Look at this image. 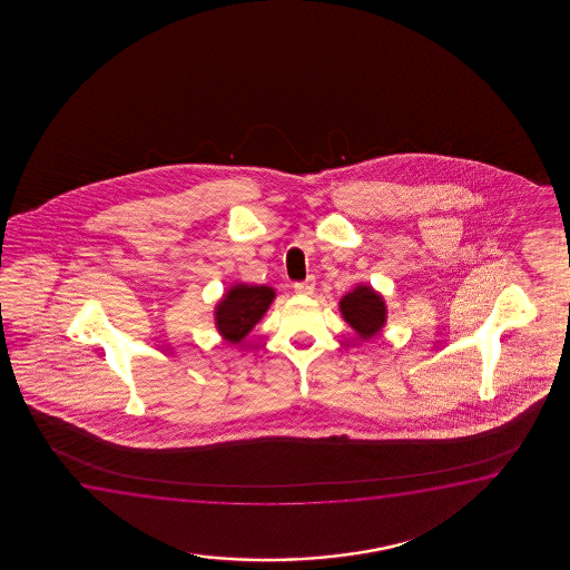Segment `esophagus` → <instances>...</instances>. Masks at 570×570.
Returning a JSON list of instances; mask_svg holds the SVG:
<instances>
[{
    "label": "esophagus",
    "instance_id": "1",
    "mask_svg": "<svg viewBox=\"0 0 570 570\" xmlns=\"http://www.w3.org/2000/svg\"><path fill=\"white\" fill-rule=\"evenodd\" d=\"M294 289H296V294H299V296H312L313 289H315V281H313V276L305 278V281L296 282V284H294Z\"/></svg>",
    "mask_w": 570,
    "mask_h": 570
}]
</instances>
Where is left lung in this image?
Instances as JSON below:
<instances>
[{
    "mask_svg": "<svg viewBox=\"0 0 570 570\" xmlns=\"http://www.w3.org/2000/svg\"><path fill=\"white\" fill-rule=\"evenodd\" d=\"M341 312L362 338L375 335L385 323L382 296H377L370 286H358L351 294H346L341 299Z\"/></svg>",
    "mask_w": 570,
    "mask_h": 570,
    "instance_id": "1",
    "label": "left lung"
}]
</instances>
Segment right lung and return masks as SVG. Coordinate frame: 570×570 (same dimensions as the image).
Wrapping results in <instances>:
<instances>
[{"label":"right lung","instance_id":"obj_1","mask_svg":"<svg viewBox=\"0 0 570 570\" xmlns=\"http://www.w3.org/2000/svg\"><path fill=\"white\" fill-rule=\"evenodd\" d=\"M274 292L268 286H247L239 284L229 289L216 309V325L229 343H242L243 336L255 327L268 305Z\"/></svg>","mask_w":570,"mask_h":570}]
</instances>
